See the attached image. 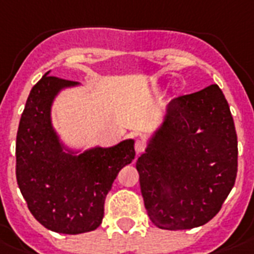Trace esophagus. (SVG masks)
I'll use <instances>...</instances> for the list:
<instances>
[{
	"mask_svg": "<svg viewBox=\"0 0 254 254\" xmlns=\"http://www.w3.org/2000/svg\"><path fill=\"white\" fill-rule=\"evenodd\" d=\"M134 149H135V153L137 154H140V153H142L145 150V142L144 140H138L135 141V144H134Z\"/></svg>",
	"mask_w": 254,
	"mask_h": 254,
	"instance_id": "34e87169",
	"label": "esophagus"
}]
</instances>
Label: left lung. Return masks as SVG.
I'll list each match as a JSON object with an SVG mask.
<instances>
[{"instance_id":"obj_1","label":"left lung","mask_w":254,"mask_h":254,"mask_svg":"<svg viewBox=\"0 0 254 254\" xmlns=\"http://www.w3.org/2000/svg\"><path fill=\"white\" fill-rule=\"evenodd\" d=\"M237 134L217 85L174 98L135 168L150 221L184 230L210 221L235 185Z\"/></svg>"}]
</instances>
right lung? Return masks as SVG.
<instances>
[{"label":"right lung","instance_id":"obj_1","mask_svg":"<svg viewBox=\"0 0 254 254\" xmlns=\"http://www.w3.org/2000/svg\"><path fill=\"white\" fill-rule=\"evenodd\" d=\"M42 75L19 120L15 176L34 218L46 229L80 235L97 229L112 184L134 160V140L102 148H69L54 129L52 108L60 93L78 82Z\"/></svg>","mask_w":254,"mask_h":254}]
</instances>
